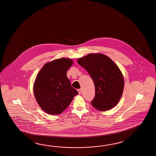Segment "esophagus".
Listing matches in <instances>:
<instances>
[{"label": "esophagus", "mask_w": 156, "mask_h": 156, "mask_svg": "<svg viewBox=\"0 0 156 156\" xmlns=\"http://www.w3.org/2000/svg\"><path fill=\"white\" fill-rule=\"evenodd\" d=\"M77 91H78V92H79V94H81V91H82V90H81V89H78V90H77Z\"/></svg>", "instance_id": "34e87169"}]
</instances>
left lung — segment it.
<instances>
[{"instance_id": "left-lung-1", "label": "left lung", "mask_w": 156, "mask_h": 156, "mask_svg": "<svg viewBox=\"0 0 156 156\" xmlns=\"http://www.w3.org/2000/svg\"><path fill=\"white\" fill-rule=\"evenodd\" d=\"M93 80L95 94L91 101L95 108L105 111L112 108L123 93L124 80L118 66L101 54H89L77 60Z\"/></svg>"}]
</instances>
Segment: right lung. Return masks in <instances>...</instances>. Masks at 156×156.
<instances>
[{
  "label": "right lung",
  "mask_w": 156,
  "mask_h": 156,
  "mask_svg": "<svg viewBox=\"0 0 156 156\" xmlns=\"http://www.w3.org/2000/svg\"><path fill=\"white\" fill-rule=\"evenodd\" d=\"M73 63L68 58L56 59L46 63L36 76L34 85L35 97L40 107L48 114L61 113L78 94L66 74Z\"/></svg>",
  "instance_id": "1"
}]
</instances>
